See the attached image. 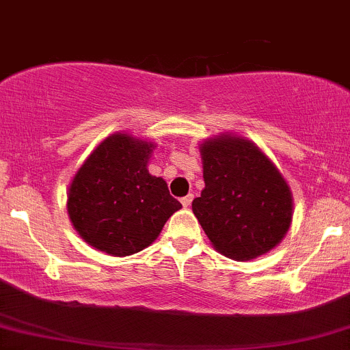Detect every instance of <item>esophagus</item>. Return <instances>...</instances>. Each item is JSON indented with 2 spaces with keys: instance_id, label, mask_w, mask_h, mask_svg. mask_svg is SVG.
<instances>
[{
  "instance_id": "obj_1",
  "label": "esophagus",
  "mask_w": 350,
  "mask_h": 350,
  "mask_svg": "<svg viewBox=\"0 0 350 350\" xmlns=\"http://www.w3.org/2000/svg\"><path fill=\"white\" fill-rule=\"evenodd\" d=\"M191 203H193V194H187V196L181 198V204L185 206V208H187V206H191Z\"/></svg>"
}]
</instances>
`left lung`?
<instances>
[{"label": "left lung", "instance_id": "1", "mask_svg": "<svg viewBox=\"0 0 350 350\" xmlns=\"http://www.w3.org/2000/svg\"><path fill=\"white\" fill-rule=\"evenodd\" d=\"M200 152L204 189L193 213L211 245L240 262L273 250L293 215L292 191L277 165L240 135L208 139Z\"/></svg>", "mask_w": 350, "mask_h": 350}]
</instances>
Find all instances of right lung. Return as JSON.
I'll return each instance as SVG.
<instances>
[{
    "label": "right lung",
    "mask_w": 350,
    "mask_h": 350,
    "mask_svg": "<svg viewBox=\"0 0 350 350\" xmlns=\"http://www.w3.org/2000/svg\"><path fill=\"white\" fill-rule=\"evenodd\" d=\"M152 142L112 134L80 165L68 187L67 209L77 233L112 256L147 248L183 204L163 178L150 176Z\"/></svg>",
    "instance_id": "obj_1"
}]
</instances>
